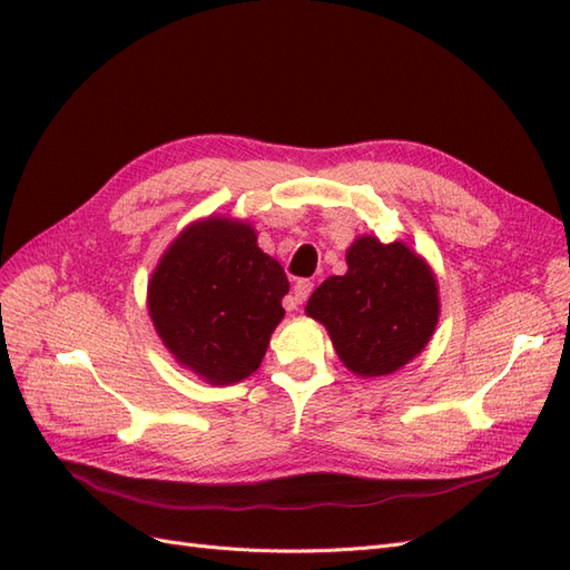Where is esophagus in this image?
<instances>
[{"label": "esophagus", "mask_w": 570, "mask_h": 570, "mask_svg": "<svg viewBox=\"0 0 570 570\" xmlns=\"http://www.w3.org/2000/svg\"><path fill=\"white\" fill-rule=\"evenodd\" d=\"M314 283L312 281H297L295 287H292V297H289V308H297L299 304H304L312 295Z\"/></svg>", "instance_id": "1"}]
</instances>
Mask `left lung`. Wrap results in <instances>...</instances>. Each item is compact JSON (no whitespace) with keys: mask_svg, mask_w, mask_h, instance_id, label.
Here are the masks:
<instances>
[{"mask_svg":"<svg viewBox=\"0 0 570 570\" xmlns=\"http://www.w3.org/2000/svg\"><path fill=\"white\" fill-rule=\"evenodd\" d=\"M306 316L325 325L340 361L358 377L392 375L416 358L440 321L433 268L402 239L361 235L347 273L331 275L308 297Z\"/></svg>","mask_w":570,"mask_h":570,"instance_id":"1","label":"left lung"}]
</instances>
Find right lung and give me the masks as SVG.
<instances>
[{
  "label": "right lung",
  "instance_id": "right-lung-1",
  "mask_svg": "<svg viewBox=\"0 0 570 570\" xmlns=\"http://www.w3.org/2000/svg\"><path fill=\"white\" fill-rule=\"evenodd\" d=\"M287 289L283 266L258 249L252 223L206 216L161 254L147 308L183 368L216 387L235 385L262 366Z\"/></svg>",
  "mask_w": 570,
  "mask_h": 570
}]
</instances>
